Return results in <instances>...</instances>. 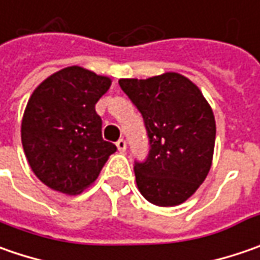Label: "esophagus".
Returning <instances> with one entry per match:
<instances>
[{
  "instance_id": "obj_1",
  "label": "esophagus",
  "mask_w": 260,
  "mask_h": 260,
  "mask_svg": "<svg viewBox=\"0 0 260 260\" xmlns=\"http://www.w3.org/2000/svg\"><path fill=\"white\" fill-rule=\"evenodd\" d=\"M115 146H117L118 152H125V149H127V145H125L124 139H120V140H118V142L115 143Z\"/></svg>"
}]
</instances>
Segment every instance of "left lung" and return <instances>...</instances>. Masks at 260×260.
Here are the masks:
<instances>
[{"instance_id": "left-lung-1", "label": "left lung", "mask_w": 260, "mask_h": 260, "mask_svg": "<svg viewBox=\"0 0 260 260\" xmlns=\"http://www.w3.org/2000/svg\"><path fill=\"white\" fill-rule=\"evenodd\" d=\"M118 84L143 115L149 156L136 164V184L152 204L185 203L204 182L213 164L215 118L200 88L186 76L165 72Z\"/></svg>"}]
</instances>
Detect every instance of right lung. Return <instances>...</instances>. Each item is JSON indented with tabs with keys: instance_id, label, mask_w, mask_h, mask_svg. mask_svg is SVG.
Returning <instances> with one entry per match:
<instances>
[{
	"instance_id": "obj_1",
	"label": "right lung",
	"mask_w": 260,
	"mask_h": 260,
	"mask_svg": "<svg viewBox=\"0 0 260 260\" xmlns=\"http://www.w3.org/2000/svg\"><path fill=\"white\" fill-rule=\"evenodd\" d=\"M111 79L82 66L57 71L33 91L21 120V143L35 175L49 188L81 194L117 147L101 136L95 111Z\"/></svg>"
}]
</instances>
